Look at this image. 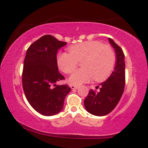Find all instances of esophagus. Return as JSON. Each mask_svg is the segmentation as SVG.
<instances>
[{"instance_id": "1", "label": "esophagus", "mask_w": 148, "mask_h": 148, "mask_svg": "<svg viewBox=\"0 0 148 148\" xmlns=\"http://www.w3.org/2000/svg\"><path fill=\"white\" fill-rule=\"evenodd\" d=\"M70 88H72V90H75V89H77V88H78V86H74V85H71V86H70Z\"/></svg>"}]
</instances>
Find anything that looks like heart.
Listing matches in <instances>:
<instances>
[{
    "label": "heart",
    "instance_id": "b5f03b06",
    "mask_svg": "<svg viewBox=\"0 0 148 148\" xmlns=\"http://www.w3.org/2000/svg\"><path fill=\"white\" fill-rule=\"evenodd\" d=\"M69 53L60 52L57 56L58 66L65 74L72 72L82 60L83 68L76 69L69 77L74 86L88 83L94 79L101 81L111 74L116 62V55L111 46L99 41H87L73 45Z\"/></svg>",
    "mask_w": 148,
    "mask_h": 148
}]
</instances>
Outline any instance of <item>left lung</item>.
<instances>
[{
  "label": "left lung",
  "mask_w": 148,
  "mask_h": 148,
  "mask_svg": "<svg viewBox=\"0 0 148 148\" xmlns=\"http://www.w3.org/2000/svg\"><path fill=\"white\" fill-rule=\"evenodd\" d=\"M108 41L116 55L114 69L106 81L97 86V89L99 87V91L97 92L90 90L84 100L86 111L97 116H103L111 113L118 103L125 89V55L123 49L112 39L108 38Z\"/></svg>",
  "instance_id": "8db88e82"
}]
</instances>
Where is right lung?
<instances>
[{
    "label": "right lung",
    "mask_w": 148,
    "mask_h": 148,
    "mask_svg": "<svg viewBox=\"0 0 148 148\" xmlns=\"http://www.w3.org/2000/svg\"><path fill=\"white\" fill-rule=\"evenodd\" d=\"M66 45L46 35L33 42L25 54L22 73L23 91L31 106L45 116L62 111L64 98L71 90L67 85L56 84L64 79L58 71L56 56Z\"/></svg>",
    "instance_id": "right-lung-1"
}]
</instances>
